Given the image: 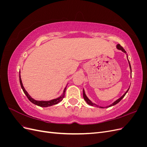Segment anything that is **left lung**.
I'll return each instance as SVG.
<instances>
[{"label":"left lung","mask_w":147,"mask_h":147,"mask_svg":"<svg viewBox=\"0 0 147 147\" xmlns=\"http://www.w3.org/2000/svg\"><path fill=\"white\" fill-rule=\"evenodd\" d=\"M117 48L118 49V50H121L123 52H124V53H126V51H125V50H124V49L121 46V45H119V44H118V45H117ZM127 60H128V57H127ZM128 62H129V67H130V69H131V73L132 72V70H131V64H130V63H129V60H128ZM129 89H128V90H127V91L125 92V93H124V94L121 97H120V98H119L118 99H117L116 101H115L114 102H113V103L112 104H111V105H109V106H107V107H106V108H108V107H112V106H113V105H116V104H117L118 103V102L120 101V100H121L123 98V97H124V96H125V95H126V93L127 92V91H129ZM83 98H84V100H85V101L87 102V104H89V105H91V106H96V107H99L98 105H96V104H93L92 103V102L90 100V99H89L88 98V97H87V96H86V94H85V92H84V90H83ZM100 107V108H102V109H103V108H104V107Z\"/></svg>","instance_id":"obj_1"}]
</instances>
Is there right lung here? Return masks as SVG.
<instances>
[{"instance_id": "obj_1", "label": "right lung", "mask_w": 147, "mask_h": 147, "mask_svg": "<svg viewBox=\"0 0 147 147\" xmlns=\"http://www.w3.org/2000/svg\"><path fill=\"white\" fill-rule=\"evenodd\" d=\"M20 84H21V86L23 89V92H24V94H26V96H27V97L28 98V99L33 103L35 105H37L38 106L40 107H50L53 105H56L57 104H58L59 102H61L62 100L63 99V98L65 96V92L66 90V87L65 88L64 90L63 91V94L61 96H60L59 97L55 99H53L51 100H49V101H39V100H34V99H32V97H31L29 94L28 93V92L25 90V89L23 85V83H22V81H21V75H20Z\"/></svg>"}]
</instances>
